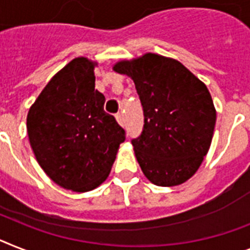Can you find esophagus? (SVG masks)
Listing matches in <instances>:
<instances>
[{"mask_svg":"<svg viewBox=\"0 0 250 250\" xmlns=\"http://www.w3.org/2000/svg\"><path fill=\"white\" fill-rule=\"evenodd\" d=\"M116 120H117V123L120 124L121 126H124V115L123 113H117Z\"/></svg>","mask_w":250,"mask_h":250,"instance_id":"obj_1","label":"esophagus"}]
</instances>
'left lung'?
Instances as JSON below:
<instances>
[{"label": "left lung", "instance_id": "left-lung-1", "mask_svg": "<svg viewBox=\"0 0 250 250\" xmlns=\"http://www.w3.org/2000/svg\"><path fill=\"white\" fill-rule=\"evenodd\" d=\"M130 76L144 112L131 140L138 164L158 187H175L197 172L213 137L216 110L206 84L179 61L146 53L113 66Z\"/></svg>", "mask_w": 250, "mask_h": 250}]
</instances>
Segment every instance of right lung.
I'll list each match as a JSON object with an SVG mask.
<instances>
[{"label": "right lung", "mask_w": 250, "mask_h": 250, "mask_svg": "<svg viewBox=\"0 0 250 250\" xmlns=\"http://www.w3.org/2000/svg\"><path fill=\"white\" fill-rule=\"evenodd\" d=\"M93 62L76 57L49 80L29 108L26 130L39 166L56 184L84 193L110 174L125 130L104 112Z\"/></svg>", "instance_id": "right-lung-1"}]
</instances>
